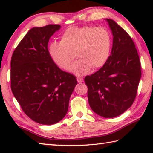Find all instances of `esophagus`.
I'll use <instances>...</instances> for the list:
<instances>
[{
    "label": "esophagus",
    "mask_w": 153,
    "mask_h": 153,
    "mask_svg": "<svg viewBox=\"0 0 153 153\" xmlns=\"http://www.w3.org/2000/svg\"><path fill=\"white\" fill-rule=\"evenodd\" d=\"M77 82H78V83H82L83 81H84V79L81 78V77H77Z\"/></svg>",
    "instance_id": "1"
}]
</instances>
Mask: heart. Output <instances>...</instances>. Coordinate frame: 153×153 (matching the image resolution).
Wrapping results in <instances>:
<instances>
[{
  "label": "heart",
  "mask_w": 153,
  "mask_h": 153,
  "mask_svg": "<svg viewBox=\"0 0 153 153\" xmlns=\"http://www.w3.org/2000/svg\"><path fill=\"white\" fill-rule=\"evenodd\" d=\"M111 38L104 27L83 26L71 27L61 37L60 42H53L48 53L56 65L69 70L76 56L79 59L72 65L71 70L77 76L87 73L91 67L99 69L110 56Z\"/></svg>",
  "instance_id": "b5f03b06"
}]
</instances>
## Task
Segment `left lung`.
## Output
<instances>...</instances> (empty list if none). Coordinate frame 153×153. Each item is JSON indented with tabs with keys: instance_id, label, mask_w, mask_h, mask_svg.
<instances>
[{
	"instance_id": "obj_1",
	"label": "left lung",
	"mask_w": 153,
	"mask_h": 153,
	"mask_svg": "<svg viewBox=\"0 0 153 153\" xmlns=\"http://www.w3.org/2000/svg\"><path fill=\"white\" fill-rule=\"evenodd\" d=\"M113 36L111 55L104 66L85 77L88 99L97 115L115 117L131 107L141 77V65L135 45L115 21L105 19Z\"/></svg>"
}]
</instances>
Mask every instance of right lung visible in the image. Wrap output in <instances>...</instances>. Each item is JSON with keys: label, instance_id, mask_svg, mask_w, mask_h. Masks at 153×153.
<instances>
[{"label": "right lung", "instance_id": "1", "mask_svg": "<svg viewBox=\"0 0 153 153\" xmlns=\"http://www.w3.org/2000/svg\"><path fill=\"white\" fill-rule=\"evenodd\" d=\"M59 25L33 27L21 40L11 61V88L24 112L42 125L60 121L77 84L74 75L63 71L52 60L49 39Z\"/></svg>", "mask_w": 153, "mask_h": 153}]
</instances>
